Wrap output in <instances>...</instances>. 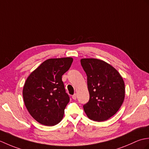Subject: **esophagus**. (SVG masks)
Segmentation results:
<instances>
[{
  "mask_svg": "<svg viewBox=\"0 0 149 149\" xmlns=\"http://www.w3.org/2000/svg\"><path fill=\"white\" fill-rule=\"evenodd\" d=\"M77 94H74V95H72V98L73 99V100H76V99H77Z\"/></svg>",
  "mask_w": 149,
  "mask_h": 149,
  "instance_id": "obj_1",
  "label": "esophagus"
}]
</instances>
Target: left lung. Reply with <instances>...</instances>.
Segmentation results:
<instances>
[{
	"instance_id": "8db88e82",
	"label": "left lung",
	"mask_w": 149,
	"mask_h": 149,
	"mask_svg": "<svg viewBox=\"0 0 149 149\" xmlns=\"http://www.w3.org/2000/svg\"><path fill=\"white\" fill-rule=\"evenodd\" d=\"M81 65L87 76L90 95L83 107L94 121L108 120L117 113L125 97V85L120 74L107 62L96 58H82Z\"/></svg>"
}]
</instances>
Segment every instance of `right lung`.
I'll return each mask as SVG.
<instances>
[{
    "instance_id": "obj_1",
    "label": "right lung",
    "mask_w": 149,
    "mask_h": 149,
    "mask_svg": "<svg viewBox=\"0 0 149 149\" xmlns=\"http://www.w3.org/2000/svg\"><path fill=\"white\" fill-rule=\"evenodd\" d=\"M72 61L71 57L48 59L26 80L23 89L25 107L39 123L52 126L63 118L69 96L62 76L70 68Z\"/></svg>"
}]
</instances>
